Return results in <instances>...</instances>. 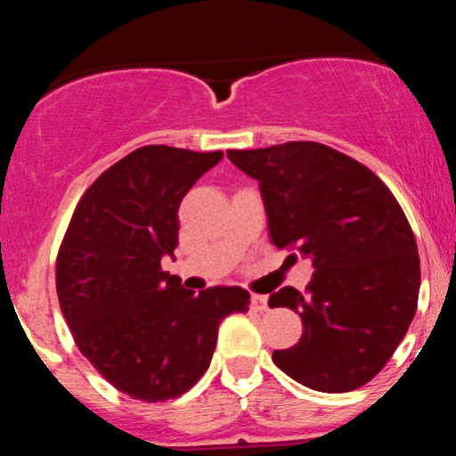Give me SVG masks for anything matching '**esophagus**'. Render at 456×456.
Listing matches in <instances>:
<instances>
[{
    "instance_id": "34e87169",
    "label": "esophagus",
    "mask_w": 456,
    "mask_h": 456,
    "mask_svg": "<svg viewBox=\"0 0 456 456\" xmlns=\"http://www.w3.org/2000/svg\"><path fill=\"white\" fill-rule=\"evenodd\" d=\"M250 308H253L255 313L268 311V297L259 296V294H253V297H250Z\"/></svg>"
}]
</instances>
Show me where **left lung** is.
Masks as SVG:
<instances>
[{
    "instance_id": "left-lung-1",
    "label": "left lung",
    "mask_w": 456,
    "mask_h": 456,
    "mask_svg": "<svg viewBox=\"0 0 456 456\" xmlns=\"http://www.w3.org/2000/svg\"><path fill=\"white\" fill-rule=\"evenodd\" d=\"M227 156L259 182L274 246L315 268L306 294L282 287L270 296L305 326L272 360L306 388H360L388 362L418 306L420 259L401 206L373 171L315 141Z\"/></svg>"
}]
</instances>
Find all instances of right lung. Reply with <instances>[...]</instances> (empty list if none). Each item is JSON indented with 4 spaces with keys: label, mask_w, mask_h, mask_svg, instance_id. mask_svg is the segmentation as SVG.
<instances>
[{
    "label": "right lung",
    "mask_w": 456,
    "mask_h": 456,
    "mask_svg": "<svg viewBox=\"0 0 456 456\" xmlns=\"http://www.w3.org/2000/svg\"><path fill=\"white\" fill-rule=\"evenodd\" d=\"M223 151L145 145L109 167L72 214L55 265L78 352L109 384L145 403L184 395L212 362L218 326L246 313L242 287L188 291L162 272L182 199Z\"/></svg>",
    "instance_id": "1"
}]
</instances>
